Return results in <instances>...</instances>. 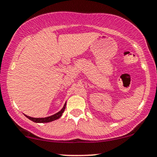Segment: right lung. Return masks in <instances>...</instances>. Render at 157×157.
Segmentation results:
<instances>
[{
	"instance_id": "1",
	"label": "right lung",
	"mask_w": 157,
	"mask_h": 157,
	"mask_svg": "<svg viewBox=\"0 0 157 157\" xmlns=\"http://www.w3.org/2000/svg\"><path fill=\"white\" fill-rule=\"evenodd\" d=\"M66 103H65L63 108V109H61V111H59V112H57V113H55V114L52 115V116L48 117H45V118H34V117H31L26 116V115H25V116H26L28 119L31 120L32 121H33V122H42V123H43V122H49L54 121V120H57V119H59L61 116H62L63 113V111H65V109H66Z\"/></svg>"
}]
</instances>
